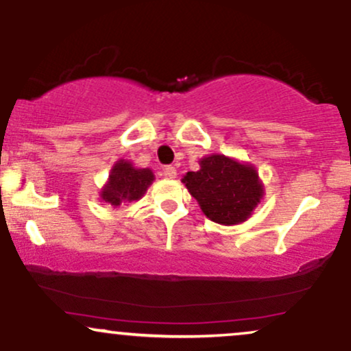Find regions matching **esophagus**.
<instances>
[{
	"label": "esophagus",
	"instance_id": "obj_1",
	"mask_svg": "<svg viewBox=\"0 0 351 351\" xmlns=\"http://www.w3.org/2000/svg\"><path fill=\"white\" fill-rule=\"evenodd\" d=\"M163 173H165V176H168V178H176V168L173 167V165H168V167H165Z\"/></svg>",
	"mask_w": 351,
	"mask_h": 351
}]
</instances>
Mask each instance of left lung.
<instances>
[{"label":"left lung","mask_w":351,"mask_h":351,"mask_svg":"<svg viewBox=\"0 0 351 351\" xmlns=\"http://www.w3.org/2000/svg\"><path fill=\"white\" fill-rule=\"evenodd\" d=\"M183 183L206 217L224 226L244 223L264 195L256 168L224 155L201 158L199 170L188 171Z\"/></svg>","instance_id":"obj_1"}]
</instances>
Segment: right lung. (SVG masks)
<instances>
[{"label":"right lung","mask_w":351,"mask_h":351,"mask_svg":"<svg viewBox=\"0 0 351 351\" xmlns=\"http://www.w3.org/2000/svg\"><path fill=\"white\" fill-rule=\"evenodd\" d=\"M155 180L150 168H135L127 160H119L112 167L100 198L112 206H120L130 201H138Z\"/></svg>","instance_id":"1"}]
</instances>
